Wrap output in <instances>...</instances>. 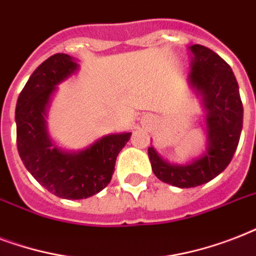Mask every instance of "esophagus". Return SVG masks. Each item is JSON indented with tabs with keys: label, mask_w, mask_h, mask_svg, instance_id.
Instances as JSON below:
<instances>
[{
	"label": "esophagus",
	"mask_w": 256,
	"mask_h": 256,
	"mask_svg": "<svg viewBox=\"0 0 256 256\" xmlns=\"http://www.w3.org/2000/svg\"><path fill=\"white\" fill-rule=\"evenodd\" d=\"M144 124H148V120H144Z\"/></svg>",
	"instance_id": "34e87169"
}]
</instances>
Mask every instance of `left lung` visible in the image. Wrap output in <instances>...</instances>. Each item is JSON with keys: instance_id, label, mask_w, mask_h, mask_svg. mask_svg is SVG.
I'll return each mask as SVG.
<instances>
[{"instance_id": "obj_1", "label": "left lung", "mask_w": 256, "mask_h": 256, "mask_svg": "<svg viewBox=\"0 0 256 256\" xmlns=\"http://www.w3.org/2000/svg\"><path fill=\"white\" fill-rule=\"evenodd\" d=\"M188 82L206 112V152L186 164L164 160L148 148V158L156 178L180 188L200 186L218 176L234 156L243 128V104L232 70L224 60L202 45L190 46Z\"/></svg>"}]
</instances>
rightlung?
<instances>
[{
  "label": "right lung",
  "mask_w": 256,
  "mask_h": 256,
  "mask_svg": "<svg viewBox=\"0 0 256 256\" xmlns=\"http://www.w3.org/2000/svg\"><path fill=\"white\" fill-rule=\"evenodd\" d=\"M77 70L74 58L54 54L34 70L16 106L22 162L41 186L65 199H85L104 190L112 180L116 156L132 136L108 134L80 152H65L52 140L45 120L50 98L57 85Z\"/></svg>",
  "instance_id": "add662e5"
}]
</instances>
